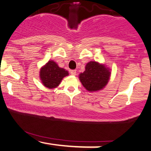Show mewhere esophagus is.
<instances>
[{"label": "esophagus", "instance_id": "34e87169", "mask_svg": "<svg viewBox=\"0 0 151 151\" xmlns=\"http://www.w3.org/2000/svg\"><path fill=\"white\" fill-rule=\"evenodd\" d=\"M70 74H72V75H76V74H77V70H71L70 71Z\"/></svg>", "mask_w": 151, "mask_h": 151}]
</instances>
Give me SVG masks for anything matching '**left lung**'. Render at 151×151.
<instances>
[{"mask_svg":"<svg viewBox=\"0 0 151 151\" xmlns=\"http://www.w3.org/2000/svg\"><path fill=\"white\" fill-rule=\"evenodd\" d=\"M111 72L105 65L91 61L86 65L85 71L79 74V80L89 91H99L105 87L110 79Z\"/></svg>","mask_w":151,"mask_h":151,"instance_id":"left-lung-1","label":"left lung"}]
</instances>
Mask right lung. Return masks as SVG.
Here are the masks:
<instances>
[{
	"mask_svg": "<svg viewBox=\"0 0 151 151\" xmlns=\"http://www.w3.org/2000/svg\"><path fill=\"white\" fill-rule=\"evenodd\" d=\"M68 75V72L65 69L60 68L53 60L48 61L40 71V77L42 84L49 89L56 88L62 79Z\"/></svg>",
	"mask_w": 151,
	"mask_h": 151,
	"instance_id": "obj_1",
	"label": "right lung"
}]
</instances>
